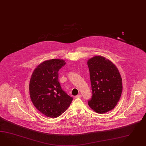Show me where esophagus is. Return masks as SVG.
<instances>
[{"label":"esophagus","instance_id":"esophagus-1","mask_svg":"<svg viewBox=\"0 0 146 146\" xmlns=\"http://www.w3.org/2000/svg\"><path fill=\"white\" fill-rule=\"evenodd\" d=\"M81 97H82V95L81 94H78V95H76L75 96V98H80Z\"/></svg>","mask_w":146,"mask_h":146}]
</instances>
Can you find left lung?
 <instances>
[{
    "label": "left lung",
    "instance_id": "obj_1",
    "mask_svg": "<svg viewBox=\"0 0 146 146\" xmlns=\"http://www.w3.org/2000/svg\"><path fill=\"white\" fill-rule=\"evenodd\" d=\"M87 64L92 90L88 105L98 113L108 112L115 108L122 92L119 71L111 61L103 56H94L88 60Z\"/></svg>",
    "mask_w": 146,
    "mask_h": 146
}]
</instances>
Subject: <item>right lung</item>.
<instances>
[{
	"label": "right lung",
	"instance_id": "right-lung-1",
	"mask_svg": "<svg viewBox=\"0 0 146 146\" xmlns=\"http://www.w3.org/2000/svg\"><path fill=\"white\" fill-rule=\"evenodd\" d=\"M66 64L60 59L45 61L35 68L30 79L31 100L40 112L49 117L61 115L73 100L58 80V71Z\"/></svg>",
	"mask_w": 146,
	"mask_h": 146
}]
</instances>
